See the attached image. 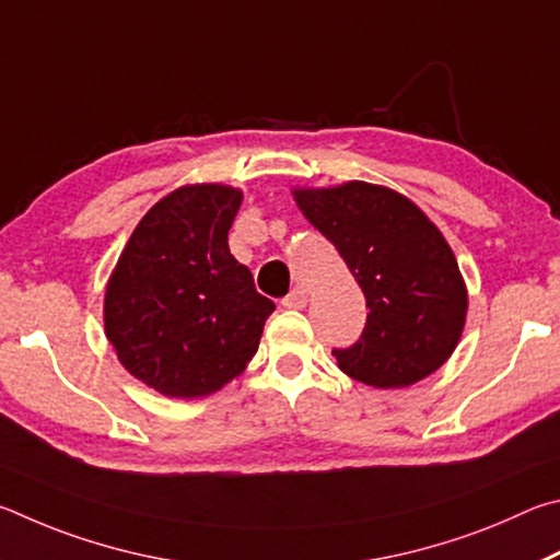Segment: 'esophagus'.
Wrapping results in <instances>:
<instances>
[{
    "label": "esophagus",
    "mask_w": 560,
    "mask_h": 560,
    "mask_svg": "<svg viewBox=\"0 0 560 560\" xmlns=\"http://www.w3.org/2000/svg\"><path fill=\"white\" fill-rule=\"evenodd\" d=\"M282 307H288V310H302V307H307V290L305 288H295L290 292V295L282 300Z\"/></svg>",
    "instance_id": "esophagus-1"
}]
</instances>
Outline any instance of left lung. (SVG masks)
<instances>
[{"label":"left lung","instance_id":"left-lung-1","mask_svg":"<svg viewBox=\"0 0 560 560\" xmlns=\"http://www.w3.org/2000/svg\"><path fill=\"white\" fill-rule=\"evenodd\" d=\"M292 196L366 298L359 341L331 351L339 369L366 386L404 388L443 366L463 337L467 288L438 225L404 194L366 182Z\"/></svg>","mask_w":560,"mask_h":560}]
</instances>
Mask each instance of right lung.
Returning <instances> with one entry per match:
<instances>
[{"instance_id": "1", "label": "right lung", "mask_w": 560, "mask_h": 560, "mask_svg": "<svg viewBox=\"0 0 560 560\" xmlns=\"http://www.w3.org/2000/svg\"><path fill=\"white\" fill-rule=\"evenodd\" d=\"M243 194L191 184L137 223L105 290V335L120 364L162 396L201 398L243 374L272 300L231 255Z\"/></svg>"}]
</instances>
